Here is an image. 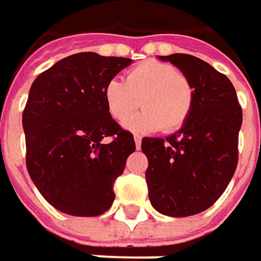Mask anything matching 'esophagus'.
Returning a JSON list of instances; mask_svg holds the SVG:
<instances>
[{"label":"esophagus","instance_id":"obj_1","mask_svg":"<svg viewBox=\"0 0 261 261\" xmlns=\"http://www.w3.org/2000/svg\"><path fill=\"white\" fill-rule=\"evenodd\" d=\"M134 143H136V148L140 149V146H142V137L140 136H134Z\"/></svg>","mask_w":261,"mask_h":261}]
</instances>
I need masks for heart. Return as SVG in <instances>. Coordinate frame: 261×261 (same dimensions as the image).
<instances>
[{
    "mask_svg": "<svg viewBox=\"0 0 261 261\" xmlns=\"http://www.w3.org/2000/svg\"><path fill=\"white\" fill-rule=\"evenodd\" d=\"M103 97L107 112L115 121L125 119L140 103L143 110L124 122L136 133L179 130L194 106V88L188 77L179 73L175 65L156 60L143 61L133 67L125 74V82L109 79L103 86Z\"/></svg>",
    "mask_w": 261,
    "mask_h": 261,
    "instance_id": "b5f03b06",
    "label": "heart"
}]
</instances>
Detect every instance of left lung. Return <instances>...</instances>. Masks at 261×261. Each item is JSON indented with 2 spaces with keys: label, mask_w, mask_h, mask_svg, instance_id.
Returning a JSON list of instances; mask_svg holds the SVG:
<instances>
[{
  "label": "left lung",
  "mask_w": 261,
  "mask_h": 261,
  "mask_svg": "<svg viewBox=\"0 0 261 261\" xmlns=\"http://www.w3.org/2000/svg\"><path fill=\"white\" fill-rule=\"evenodd\" d=\"M176 65L194 88V106L182 128L166 137H143L149 200L160 214L190 217L221 197L238 166L242 107L233 83L197 57H160Z\"/></svg>",
  "instance_id": "obj_1"
}]
</instances>
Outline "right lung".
Segmentation results:
<instances>
[{
  "label": "right lung",
  "instance_id": "1",
  "mask_svg": "<svg viewBox=\"0 0 261 261\" xmlns=\"http://www.w3.org/2000/svg\"><path fill=\"white\" fill-rule=\"evenodd\" d=\"M130 64L81 52L31 85L22 115L27 169L41 196L64 214L98 217L115 200L113 184L136 143L109 115L103 86Z\"/></svg>",
  "mask_w": 261,
  "mask_h": 261
}]
</instances>
